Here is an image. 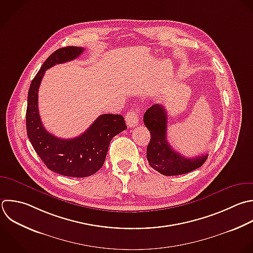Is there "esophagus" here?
Wrapping results in <instances>:
<instances>
[{
  "label": "esophagus",
  "instance_id": "obj_1",
  "mask_svg": "<svg viewBox=\"0 0 253 253\" xmlns=\"http://www.w3.org/2000/svg\"><path fill=\"white\" fill-rule=\"evenodd\" d=\"M126 125L130 127L136 126L138 125V116L135 111H129L126 115Z\"/></svg>",
  "mask_w": 253,
  "mask_h": 253
}]
</instances>
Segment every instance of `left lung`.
Returning a JSON list of instances; mask_svg holds the SVG:
<instances>
[{
    "mask_svg": "<svg viewBox=\"0 0 253 253\" xmlns=\"http://www.w3.org/2000/svg\"><path fill=\"white\" fill-rule=\"evenodd\" d=\"M143 123L150 131L146 157L154 170L165 176H175L189 173L206 162L208 154L186 158L170 146L166 137L167 115L162 105L150 107L143 116Z\"/></svg>",
    "mask_w": 253,
    "mask_h": 253,
    "instance_id": "left-lung-1",
    "label": "left lung"
}]
</instances>
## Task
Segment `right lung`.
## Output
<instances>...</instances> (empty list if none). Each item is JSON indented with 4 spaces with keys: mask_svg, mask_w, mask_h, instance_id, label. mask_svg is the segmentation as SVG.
<instances>
[{
    "mask_svg": "<svg viewBox=\"0 0 253 253\" xmlns=\"http://www.w3.org/2000/svg\"><path fill=\"white\" fill-rule=\"evenodd\" d=\"M84 51L83 47L67 46L55 50L42 64L32 81L28 94L27 133L36 152L46 167L68 177H87L103 166L110 142L126 129L121 115H101L81 135L63 139L49 133L42 126L39 113V88L44 73L50 67L71 61Z\"/></svg>",
    "mask_w": 253,
    "mask_h": 253,
    "instance_id": "add662e5",
    "label": "right lung"
}]
</instances>
